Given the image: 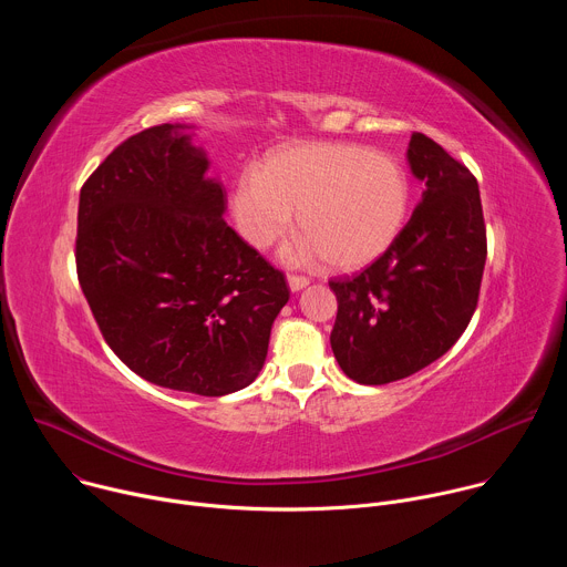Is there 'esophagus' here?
Listing matches in <instances>:
<instances>
[{
	"label": "esophagus",
	"instance_id": "34e87169",
	"mask_svg": "<svg viewBox=\"0 0 567 567\" xmlns=\"http://www.w3.org/2000/svg\"><path fill=\"white\" fill-rule=\"evenodd\" d=\"M287 282H289V289H291V291H300V289H305V287L309 285V278H307V276L289 274V276H287Z\"/></svg>",
	"mask_w": 567,
	"mask_h": 567
}]
</instances>
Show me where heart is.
<instances>
[{
    "mask_svg": "<svg viewBox=\"0 0 567 567\" xmlns=\"http://www.w3.org/2000/svg\"><path fill=\"white\" fill-rule=\"evenodd\" d=\"M406 173L383 152L354 143H298L269 156L262 173H241L230 210L249 245L271 247L298 210L305 237L291 260L326 256L337 269L377 260L396 239L409 215Z\"/></svg>",
    "mask_w": 567,
    "mask_h": 567,
    "instance_id": "obj_1",
    "label": "heart"
}]
</instances>
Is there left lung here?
<instances>
[{
    "label": "left lung",
    "mask_w": 567,
    "mask_h": 567,
    "mask_svg": "<svg viewBox=\"0 0 567 567\" xmlns=\"http://www.w3.org/2000/svg\"><path fill=\"white\" fill-rule=\"evenodd\" d=\"M409 164L426 182L409 224L361 274L330 280L339 300L330 343L341 370L363 385L406 379L455 346L477 307L487 260L468 168L422 132L411 136Z\"/></svg>",
    "instance_id": "left-lung-1"
}]
</instances>
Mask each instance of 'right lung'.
<instances>
[{
  "mask_svg": "<svg viewBox=\"0 0 567 567\" xmlns=\"http://www.w3.org/2000/svg\"><path fill=\"white\" fill-rule=\"evenodd\" d=\"M184 125L147 127L80 188L78 282L114 354L171 390L221 396L265 365L285 274L226 221Z\"/></svg>",
  "mask_w": 567,
  "mask_h": 567,
  "instance_id": "obj_1",
  "label": "right lung"
}]
</instances>
